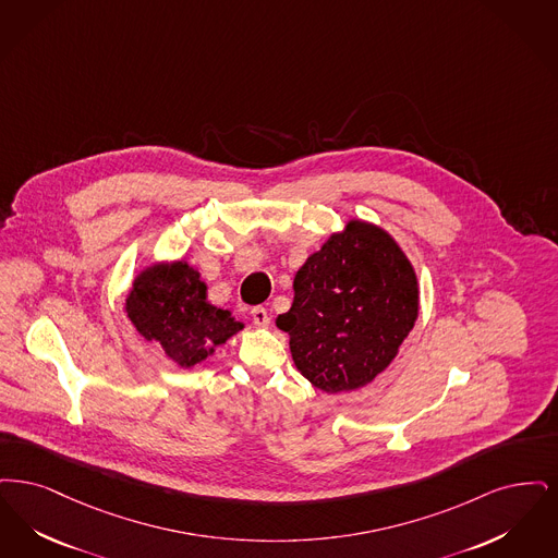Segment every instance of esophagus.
I'll use <instances>...</instances> for the list:
<instances>
[{
	"mask_svg": "<svg viewBox=\"0 0 558 558\" xmlns=\"http://www.w3.org/2000/svg\"><path fill=\"white\" fill-rule=\"evenodd\" d=\"M250 315H252L254 325H258V327H268V325H270V316H268L267 308H263V306L252 308Z\"/></svg>",
	"mask_w": 558,
	"mask_h": 558,
	"instance_id": "esophagus-1",
	"label": "esophagus"
}]
</instances>
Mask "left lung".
<instances>
[{"label": "left lung", "instance_id": "8db88e82", "mask_svg": "<svg viewBox=\"0 0 558 558\" xmlns=\"http://www.w3.org/2000/svg\"><path fill=\"white\" fill-rule=\"evenodd\" d=\"M418 316L411 260L388 231L350 220L293 279V304L277 316L298 371L327 393L371 384L396 359Z\"/></svg>", "mask_w": 558, "mask_h": 558}]
</instances>
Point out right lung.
<instances>
[{
  "label": "right lung",
  "instance_id": "1",
  "mask_svg": "<svg viewBox=\"0 0 558 558\" xmlns=\"http://www.w3.org/2000/svg\"><path fill=\"white\" fill-rule=\"evenodd\" d=\"M126 316L170 361L192 368L215 354L243 323L206 300V283L183 260L144 268L126 295Z\"/></svg>",
  "mask_w": 558,
  "mask_h": 558
}]
</instances>
